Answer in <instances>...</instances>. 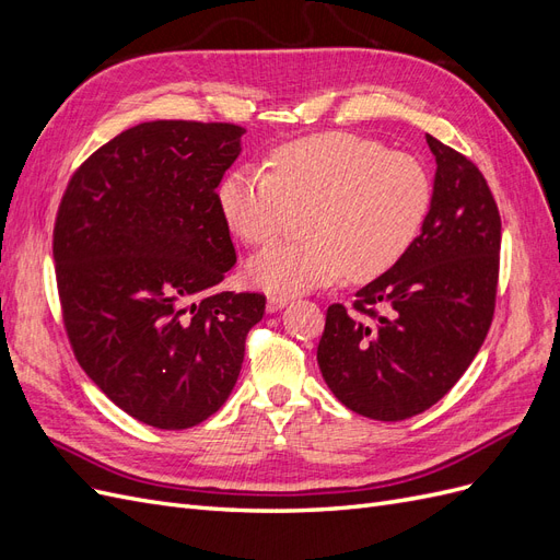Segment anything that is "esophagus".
Here are the masks:
<instances>
[{"label": "esophagus", "mask_w": 560, "mask_h": 560, "mask_svg": "<svg viewBox=\"0 0 560 560\" xmlns=\"http://www.w3.org/2000/svg\"><path fill=\"white\" fill-rule=\"evenodd\" d=\"M287 303H290V299L287 296H268V301H266V311L268 313H278V311H282Z\"/></svg>", "instance_id": "esophagus-1"}]
</instances>
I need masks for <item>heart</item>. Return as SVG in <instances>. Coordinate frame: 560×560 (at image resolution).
<instances>
[{
	"mask_svg": "<svg viewBox=\"0 0 560 560\" xmlns=\"http://www.w3.org/2000/svg\"><path fill=\"white\" fill-rule=\"evenodd\" d=\"M226 226L249 245L280 238L292 212H306L296 245H273L247 264L270 294H301L348 276H383L409 249L432 206L428 167L404 151L350 132H325L278 147L268 171L241 165L217 191Z\"/></svg>",
	"mask_w": 560,
	"mask_h": 560,
	"instance_id": "obj_1",
	"label": "heart"
}]
</instances>
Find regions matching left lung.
Listing matches in <instances>:
<instances>
[{"mask_svg": "<svg viewBox=\"0 0 560 560\" xmlns=\"http://www.w3.org/2000/svg\"><path fill=\"white\" fill-rule=\"evenodd\" d=\"M428 144L436 173L416 243L354 294V313L329 306L317 346L336 399L385 422L428 411L460 381L495 311L502 224L493 194L469 159L432 135Z\"/></svg>", "mask_w": 560, "mask_h": 560, "instance_id": "obj_1", "label": "left lung"}]
</instances>
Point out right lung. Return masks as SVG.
Instances as JSON below:
<instances>
[{
    "label": "right lung",
    "mask_w": 560,
    "mask_h": 560,
    "mask_svg": "<svg viewBox=\"0 0 560 560\" xmlns=\"http://www.w3.org/2000/svg\"><path fill=\"white\" fill-rule=\"evenodd\" d=\"M233 124L147 121L83 163L62 196L54 259L83 371L135 420L186 430L238 381L264 294L214 292L235 264L217 186Z\"/></svg>",
    "instance_id": "1"
}]
</instances>
